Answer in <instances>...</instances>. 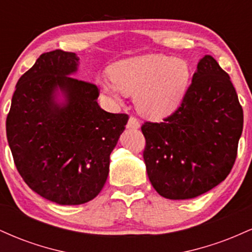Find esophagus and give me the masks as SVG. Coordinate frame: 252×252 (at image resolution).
I'll return each mask as SVG.
<instances>
[{
	"mask_svg": "<svg viewBox=\"0 0 252 252\" xmlns=\"http://www.w3.org/2000/svg\"><path fill=\"white\" fill-rule=\"evenodd\" d=\"M141 126V123H140V121L137 120V118L136 117H134V116H131L129 118V121H128V124H126V128H129V129H138Z\"/></svg>",
	"mask_w": 252,
	"mask_h": 252,
	"instance_id": "esophagus-1",
	"label": "esophagus"
}]
</instances>
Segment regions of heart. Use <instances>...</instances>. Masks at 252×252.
I'll return each instance as SVG.
<instances>
[{
	"label": "heart",
	"instance_id": "heart-1",
	"mask_svg": "<svg viewBox=\"0 0 252 252\" xmlns=\"http://www.w3.org/2000/svg\"><path fill=\"white\" fill-rule=\"evenodd\" d=\"M112 84L100 82L111 97L121 91L136 94L137 109L144 116L161 120L179 108L189 88L190 70L186 60L163 54H143L115 63L109 67Z\"/></svg>",
	"mask_w": 252,
	"mask_h": 252
}]
</instances>
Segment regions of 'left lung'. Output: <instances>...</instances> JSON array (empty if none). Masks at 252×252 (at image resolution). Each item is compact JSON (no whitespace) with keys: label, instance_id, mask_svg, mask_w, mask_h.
Listing matches in <instances>:
<instances>
[{"label":"left lung","instance_id":"1","mask_svg":"<svg viewBox=\"0 0 252 252\" xmlns=\"http://www.w3.org/2000/svg\"><path fill=\"white\" fill-rule=\"evenodd\" d=\"M143 158L156 192L192 199L226 179L237 158L243 109L230 77L216 59L198 63L178 109L163 122H144Z\"/></svg>","mask_w":252,"mask_h":252}]
</instances>
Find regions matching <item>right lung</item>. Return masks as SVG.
<instances>
[{
    "mask_svg": "<svg viewBox=\"0 0 252 252\" xmlns=\"http://www.w3.org/2000/svg\"><path fill=\"white\" fill-rule=\"evenodd\" d=\"M76 53H43L22 74L5 129L14 162L31 189L59 205H80L99 194L110 154L129 117L98 105L99 90L72 77ZM60 91L65 98L57 102Z\"/></svg>",
    "mask_w": 252,
    "mask_h": 252,
    "instance_id": "add662e5",
    "label": "right lung"
}]
</instances>
